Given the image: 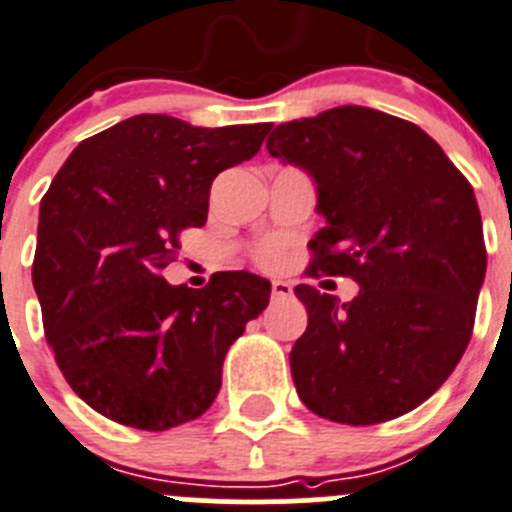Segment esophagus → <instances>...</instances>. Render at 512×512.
Here are the masks:
<instances>
[{"mask_svg": "<svg viewBox=\"0 0 512 512\" xmlns=\"http://www.w3.org/2000/svg\"><path fill=\"white\" fill-rule=\"evenodd\" d=\"M293 298V285L285 280H272V300H288Z\"/></svg>", "mask_w": 512, "mask_h": 512, "instance_id": "obj_1", "label": "esophagus"}]
</instances>
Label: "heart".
<instances>
[{
  "label": "heart",
  "mask_w": 512,
  "mask_h": 512,
  "mask_svg": "<svg viewBox=\"0 0 512 512\" xmlns=\"http://www.w3.org/2000/svg\"><path fill=\"white\" fill-rule=\"evenodd\" d=\"M255 257H257V262H260V265L275 267V265H280V262L285 260V245L280 240H267V242H262L260 247H257Z\"/></svg>",
  "instance_id": "1"
}]
</instances>
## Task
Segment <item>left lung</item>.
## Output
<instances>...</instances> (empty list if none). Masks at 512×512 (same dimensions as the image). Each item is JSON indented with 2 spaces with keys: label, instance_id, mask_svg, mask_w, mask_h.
<instances>
[{
  "label": "left lung",
  "instance_id": "8db88e82",
  "mask_svg": "<svg viewBox=\"0 0 512 512\" xmlns=\"http://www.w3.org/2000/svg\"><path fill=\"white\" fill-rule=\"evenodd\" d=\"M267 151L308 171L326 227L308 278H353L351 303L298 285L308 328L290 351L305 407L338 424L417 409L460 364L487 252L475 191L414 123L364 105L280 123Z\"/></svg>",
  "mask_w": 512,
  "mask_h": 512
}]
</instances>
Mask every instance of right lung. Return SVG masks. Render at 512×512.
I'll return each instance as SVG.
<instances>
[{
  "mask_svg": "<svg viewBox=\"0 0 512 512\" xmlns=\"http://www.w3.org/2000/svg\"><path fill=\"white\" fill-rule=\"evenodd\" d=\"M270 128L143 113L85 138L52 179L32 285L62 376L103 417L164 432L217 399L224 356L270 283L229 270L194 290L161 272L181 232L207 222L214 176L252 159Z\"/></svg>",
  "mask_w": 512,
  "mask_h": 512,
  "instance_id": "obj_1",
  "label": "right lung"
}]
</instances>
